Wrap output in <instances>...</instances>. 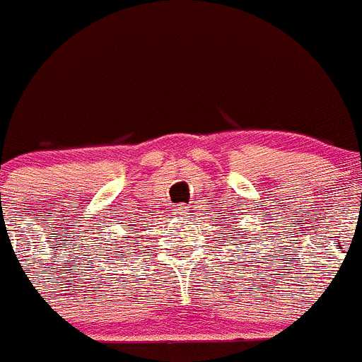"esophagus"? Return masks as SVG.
<instances>
[{
  "label": "esophagus",
  "instance_id": "esophagus-1",
  "mask_svg": "<svg viewBox=\"0 0 362 362\" xmlns=\"http://www.w3.org/2000/svg\"><path fill=\"white\" fill-rule=\"evenodd\" d=\"M175 211H177V214L182 218V216H185V212H187V209H185V207H177V209H175Z\"/></svg>",
  "mask_w": 362,
  "mask_h": 362
}]
</instances>
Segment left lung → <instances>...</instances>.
<instances>
[{
	"mask_svg": "<svg viewBox=\"0 0 362 362\" xmlns=\"http://www.w3.org/2000/svg\"><path fill=\"white\" fill-rule=\"evenodd\" d=\"M235 219V216H232V221H230V228H228V232H230L232 234V241H235V243H241V239H248L246 238V234L245 232H248V230H243V233L240 232L243 228H239L238 227V221H234Z\"/></svg>",
	"mask_w": 362,
	"mask_h": 362,
	"instance_id": "left-lung-1",
	"label": "left lung"
}]
</instances>
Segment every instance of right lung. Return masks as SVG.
Listing matches in <instances>:
<instances>
[{"label": "right lung", "mask_w": 362, "mask_h": 362, "mask_svg": "<svg viewBox=\"0 0 362 362\" xmlns=\"http://www.w3.org/2000/svg\"><path fill=\"white\" fill-rule=\"evenodd\" d=\"M119 253H123V252H119ZM121 259H123V257H121Z\"/></svg>", "instance_id": "add662e5"}]
</instances>
